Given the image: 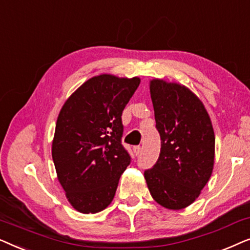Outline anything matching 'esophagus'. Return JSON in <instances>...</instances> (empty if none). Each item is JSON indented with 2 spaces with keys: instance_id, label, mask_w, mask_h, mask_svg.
<instances>
[{
  "instance_id": "obj_1",
  "label": "esophagus",
  "mask_w": 250,
  "mask_h": 250,
  "mask_svg": "<svg viewBox=\"0 0 250 250\" xmlns=\"http://www.w3.org/2000/svg\"><path fill=\"white\" fill-rule=\"evenodd\" d=\"M133 151H134L135 156L140 155V152H141V146H135L134 148H133Z\"/></svg>"
}]
</instances>
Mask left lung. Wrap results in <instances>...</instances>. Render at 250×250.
Listing matches in <instances>:
<instances>
[{"label":"left lung","mask_w":250,"mask_h":250,"mask_svg":"<svg viewBox=\"0 0 250 250\" xmlns=\"http://www.w3.org/2000/svg\"><path fill=\"white\" fill-rule=\"evenodd\" d=\"M150 94L162 148L145 177L157 203L182 209L199 197L213 172L214 129L203 102L183 85L152 80Z\"/></svg>","instance_id":"obj_1"}]
</instances>
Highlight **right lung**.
Here are the masks:
<instances>
[{"instance_id": "obj_1", "label": "right lung", "mask_w": 250, "mask_h": 250, "mask_svg": "<svg viewBox=\"0 0 250 250\" xmlns=\"http://www.w3.org/2000/svg\"><path fill=\"white\" fill-rule=\"evenodd\" d=\"M140 78L99 75L77 88L58 116L52 158L58 180L75 209L104 210L131 163L122 145V114Z\"/></svg>"}]
</instances>
